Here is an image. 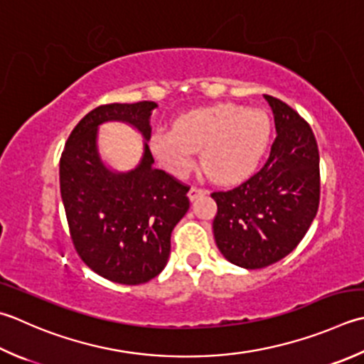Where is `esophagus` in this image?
Masks as SVG:
<instances>
[{
	"label": "esophagus",
	"instance_id": "34e87169",
	"mask_svg": "<svg viewBox=\"0 0 364 364\" xmlns=\"http://www.w3.org/2000/svg\"><path fill=\"white\" fill-rule=\"evenodd\" d=\"M205 194H208V191L198 189V188H191L189 192H188V198H189L191 202H194V200H197L198 197H202V196H205Z\"/></svg>",
	"mask_w": 364,
	"mask_h": 364
}]
</instances>
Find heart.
Here are the masks:
<instances>
[{
  "label": "heart",
  "mask_w": 364,
  "mask_h": 364,
  "mask_svg": "<svg viewBox=\"0 0 364 364\" xmlns=\"http://www.w3.org/2000/svg\"><path fill=\"white\" fill-rule=\"evenodd\" d=\"M273 126L265 112L218 104L175 119L173 129H158L148 139L149 151L164 170L186 176L202 149V168L224 186L246 181L257 172L272 141Z\"/></svg>",
  "instance_id": "1"
}]
</instances>
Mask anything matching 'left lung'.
I'll list each match as a JSON object with an SVG mask.
<instances>
[{
	"mask_svg": "<svg viewBox=\"0 0 364 364\" xmlns=\"http://www.w3.org/2000/svg\"><path fill=\"white\" fill-rule=\"evenodd\" d=\"M274 115L277 137L260 172L227 192H213L216 246L230 263L259 269L289 255L318 208V149L309 124L273 96H263Z\"/></svg>",
	"mask_w": 364,
	"mask_h": 364,
	"instance_id": "8db88e82",
	"label": "left lung"
}]
</instances>
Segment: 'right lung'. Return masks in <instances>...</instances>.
<instances>
[{
  "label": "right lung",
  "mask_w": 364,
  "mask_h": 364,
  "mask_svg": "<svg viewBox=\"0 0 364 364\" xmlns=\"http://www.w3.org/2000/svg\"><path fill=\"white\" fill-rule=\"evenodd\" d=\"M156 102L99 105L69 135L60 161L61 198L80 259L112 282L137 286L167 265L170 235L189 210L188 191L154 168L148 148ZM132 125L144 137L139 164L127 173L106 166L98 153V126Z\"/></svg>",
  "instance_id": "1"
}]
</instances>
